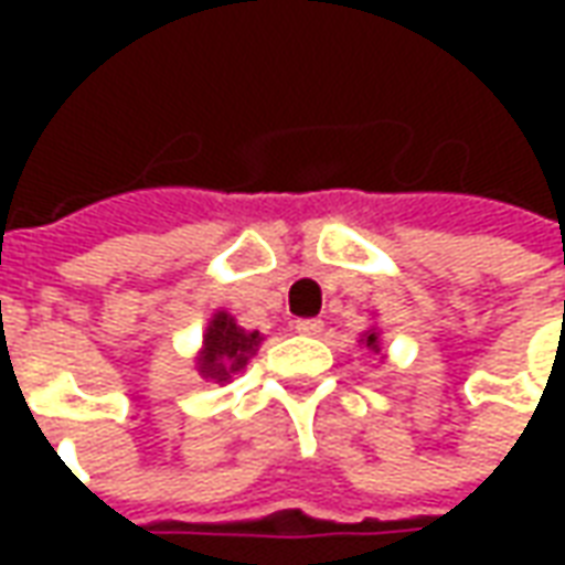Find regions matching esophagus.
<instances>
[{
	"instance_id": "1",
	"label": "esophagus",
	"mask_w": 565,
	"mask_h": 565,
	"mask_svg": "<svg viewBox=\"0 0 565 565\" xmlns=\"http://www.w3.org/2000/svg\"><path fill=\"white\" fill-rule=\"evenodd\" d=\"M294 330L299 332V335H320L323 323H320V320H315V318H302V320H296Z\"/></svg>"
}]
</instances>
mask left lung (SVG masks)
Segmentation results:
<instances>
[{
  "instance_id": "left-lung-1",
  "label": "left lung",
  "mask_w": 565,
  "mask_h": 565,
  "mask_svg": "<svg viewBox=\"0 0 565 565\" xmlns=\"http://www.w3.org/2000/svg\"><path fill=\"white\" fill-rule=\"evenodd\" d=\"M360 342L366 344L369 351H375V354H381V342H379V332H375V330H369V332H363V339H360Z\"/></svg>"
}]
</instances>
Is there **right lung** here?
I'll return each mask as SVG.
<instances>
[{
  "label": "right lung",
  "instance_id": "obj_1",
  "mask_svg": "<svg viewBox=\"0 0 565 565\" xmlns=\"http://www.w3.org/2000/svg\"><path fill=\"white\" fill-rule=\"evenodd\" d=\"M259 344H263V335L257 330H245L226 311H217L202 335V351L196 356L199 375L214 384L233 381V375H238L247 366V360L257 354Z\"/></svg>",
  "mask_w": 565,
  "mask_h": 565
}]
</instances>
